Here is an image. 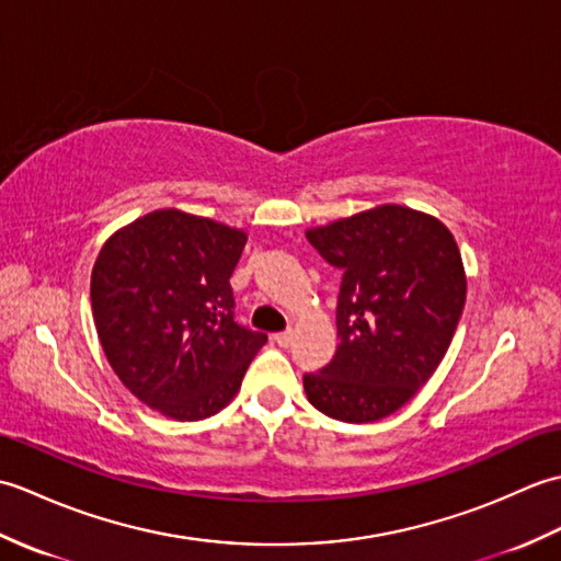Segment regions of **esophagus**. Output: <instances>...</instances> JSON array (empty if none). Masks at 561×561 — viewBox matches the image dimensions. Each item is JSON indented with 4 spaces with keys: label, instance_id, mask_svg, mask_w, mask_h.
I'll list each match as a JSON object with an SVG mask.
<instances>
[{
    "label": "esophagus",
    "instance_id": "esophagus-1",
    "mask_svg": "<svg viewBox=\"0 0 561 561\" xmlns=\"http://www.w3.org/2000/svg\"><path fill=\"white\" fill-rule=\"evenodd\" d=\"M274 342H277L279 347H289V344H291V330L277 332V335H274Z\"/></svg>",
    "mask_w": 561,
    "mask_h": 561
}]
</instances>
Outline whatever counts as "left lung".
I'll return each instance as SVG.
<instances>
[{
  "instance_id": "1",
  "label": "left lung",
  "mask_w": 561,
  "mask_h": 561,
  "mask_svg": "<svg viewBox=\"0 0 561 561\" xmlns=\"http://www.w3.org/2000/svg\"><path fill=\"white\" fill-rule=\"evenodd\" d=\"M342 270L340 347L304 376L316 410L340 422H376L400 410L444 359L465 306V272L444 224L383 205L306 233Z\"/></svg>"
}]
</instances>
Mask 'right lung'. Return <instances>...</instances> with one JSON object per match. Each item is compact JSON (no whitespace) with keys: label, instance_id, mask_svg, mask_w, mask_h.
Instances as JSON below:
<instances>
[{"label":"right lung","instance_id":"1","mask_svg":"<svg viewBox=\"0 0 561 561\" xmlns=\"http://www.w3.org/2000/svg\"><path fill=\"white\" fill-rule=\"evenodd\" d=\"M245 233L178 209L117 231L91 272L99 340L125 388L171 420L217 414L265 332L236 323L231 274Z\"/></svg>","mask_w":561,"mask_h":561}]
</instances>
